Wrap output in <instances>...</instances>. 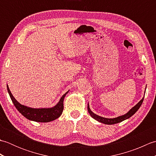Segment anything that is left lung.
Returning a JSON list of instances; mask_svg holds the SVG:
<instances>
[{"mask_svg": "<svg viewBox=\"0 0 156 156\" xmlns=\"http://www.w3.org/2000/svg\"><path fill=\"white\" fill-rule=\"evenodd\" d=\"M145 89H146V88H145ZM144 96H145V94H144ZM144 97L142 98L141 100L136 105H135L133 108H131L130 110H129L127 112V113L119 116V117H115V118H110V119L105 118V117H101V116L96 115L90 110V107H89V103H88V107H87L88 111L89 112V114L90 115V116L92 118L94 119L95 120H97V121L101 122V123H104L106 125H114V124L119 123V122L123 121L126 120V119L130 118L131 116H133L135 113V112L138 111V109L140 108L142 102H143V101H144Z\"/></svg>", "mask_w": 156, "mask_h": 156, "instance_id": "left-lung-1", "label": "left lung"}]
</instances>
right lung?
<instances>
[{"label":"right lung","mask_w":156,"mask_h":156,"mask_svg":"<svg viewBox=\"0 0 156 156\" xmlns=\"http://www.w3.org/2000/svg\"><path fill=\"white\" fill-rule=\"evenodd\" d=\"M6 87H7V90L12 103L14 104L15 107L20 113L24 116L25 118L29 119V120L39 122H50L55 120V119L60 117L63 110H64V97L69 92V90L66 92L59 99L58 103L53 107L36 108L29 107L27 106L20 104L12 96L8 85H6Z\"/></svg>","instance_id":"right-lung-1"}]
</instances>
